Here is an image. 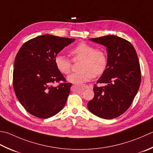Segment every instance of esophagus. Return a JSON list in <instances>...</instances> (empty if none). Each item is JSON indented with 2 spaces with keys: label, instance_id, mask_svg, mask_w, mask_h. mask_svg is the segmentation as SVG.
<instances>
[{
  "label": "esophagus",
  "instance_id": "34e87169",
  "mask_svg": "<svg viewBox=\"0 0 153 153\" xmlns=\"http://www.w3.org/2000/svg\"><path fill=\"white\" fill-rule=\"evenodd\" d=\"M83 88H84L85 89H89V86L88 85H83Z\"/></svg>",
  "mask_w": 153,
  "mask_h": 153
}]
</instances>
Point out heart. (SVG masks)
<instances>
[{"label":"heart","instance_id":"heart-1","mask_svg":"<svg viewBox=\"0 0 153 153\" xmlns=\"http://www.w3.org/2000/svg\"><path fill=\"white\" fill-rule=\"evenodd\" d=\"M74 60L82 59L79 71L70 75L67 79L69 82L79 84L88 82L93 76L102 75L107 66V57L105 52L101 50H96L94 46L85 42L77 44L70 51ZM57 69L65 75L70 74L71 62L62 54H58L54 58Z\"/></svg>","mask_w":153,"mask_h":153}]
</instances>
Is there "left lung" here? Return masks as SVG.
<instances>
[{
  "instance_id": "left-lung-1",
  "label": "left lung",
  "mask_w": 153,
  "mask_h": 153,
  "mask_svg": "<svg viewBox=\"0 0 153 153\" xmlns=\"http://www.w3.org/2000/svg\"><path fill=\"white\" fill-rule=\"evenodd\" d=\"M89 40L106 47L107 66L97 82L105 85H94V97L88 102V109L102 119L117 117L130 107L140 87L141 75L136 50L129 42L114 35Z\"/></svg>"
}]
</instances>
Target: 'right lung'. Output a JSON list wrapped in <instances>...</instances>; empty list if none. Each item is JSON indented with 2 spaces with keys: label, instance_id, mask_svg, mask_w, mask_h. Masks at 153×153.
<instances>
[{
  "label": "right lung",
  "instance_id": "add662e5",
  "mask_svg": "<svg viewBox=\"0 0 153 153\" xmlns=\"http://www.w3.org/2000/svg\"><path fill=\"white\" fill-rule=\"evenodd\" d=\"M74 38L44 34L24 44L14 59L13 87L21 105L31 115L47 119L56 115L64 107L71 83L65 82L57 69L54 58Z\"/></svg>",
  "mask_w": 153,
  "mask_h": 153
}]
</instances>
